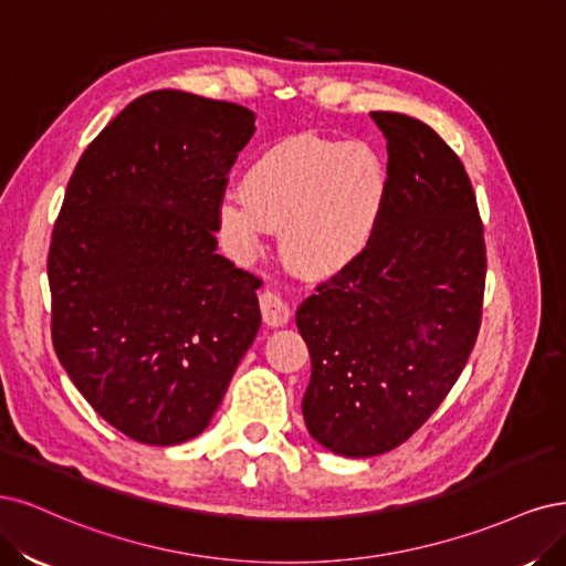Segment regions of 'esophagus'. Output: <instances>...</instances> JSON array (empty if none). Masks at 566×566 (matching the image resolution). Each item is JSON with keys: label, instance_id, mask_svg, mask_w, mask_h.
<instances>
[{"label": "esophagus", "instance_id": "obj_1", "mask_svg": "<svg viewBox=\"0 0 566 566\" xmlns=\"http://www.w3.org/2000/svg\"><path fill=\"white\" fill-rule=\"evenodd\" d=\"M259 303H261V313H263V322L268 326H272V329H277V326H284L291 317V310H289V303L275 294V291H263V294L259 296Z\"/></svg>", "mask_w": 566, "mask_h": 566}]
</instances>
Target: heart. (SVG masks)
<instances>
[{"mask_svg": "<svg viewBox=\"0 0 566 566\" xmlns=\"http://www.w3.org/2000/svg\"><path fill=\"white\" fill-rule=\"evenodd\" d=\"M388 197V164L369 143L298 134L251 164L242 192L221 199L218 228L237 259L282 228L284 261L307 277H326L369 251Z\"/></svg>", "mask_w": 566, "mask_h": 566, "instance_id": "1", "label": "heart"}]
</instances>
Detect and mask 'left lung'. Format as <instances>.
I'll return each instance as SVG.
<instances>
[{
	"label": "left lung",
	"instance_id": "8db88e82",
	"mask_svg": "<svg viewBox=\"0 0 566 566\" xmlns=\"http://www.w3.org/2000/svg\"><path fill=\"white\" fill-rule=\"evenodd\" d=\"M390 197L376 242L301 303L310 437L348 459L402 444L442 405L480 332L484 240L461 159L428 124L371 113Z\"/></svg>",
	"mask_w": 566,
	"mask_h": 566
}]
</instances>
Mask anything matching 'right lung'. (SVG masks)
<instances>
[{"instance_id": "obj_1", "label": "right lung", "mask_w": 566, "mask_h": 566, "mask_svg": "<svg viewBox=\"0 0 566 566\" xmlns=\"http://www.w3.org/2000/svg\"><path fill=\"white\" fill-rule=\"evenodd\" d=\"M249 107L150 91L72 174L51 234V338L101 418L140 444L188 442L261 329V280L216 253Z\"/></svg>"}]
</instances>
